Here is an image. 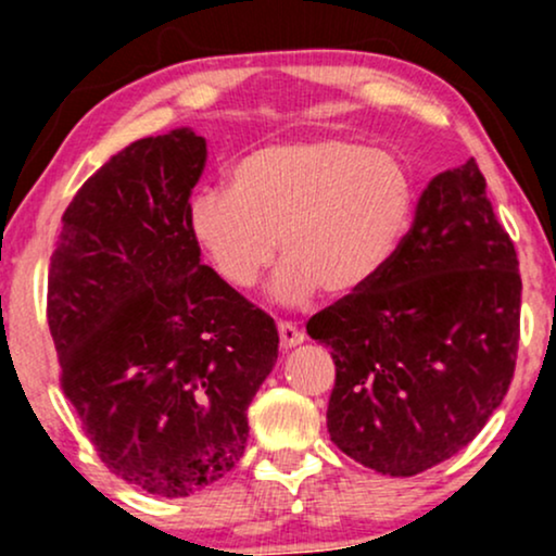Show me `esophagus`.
Listing matches in <instances>:
<instances>
[{
    "label": "esophagus",
    "mask_w": 556,
    "mask_h": 556,
    "mask_svg": "<svg viewBox=\"0 0 556 556\" xmlns=\"http://www.w3.org/2000/svg\"><path fill=\"white\" fill-rule=\"evenodd\" d=\"M277 329H279V348H282V350L298 348V344L305 340L303 331H300L298 327H292L290 321H279Z\"/></svg>",
    "instance_id": "34e87169"
}]
</instances>
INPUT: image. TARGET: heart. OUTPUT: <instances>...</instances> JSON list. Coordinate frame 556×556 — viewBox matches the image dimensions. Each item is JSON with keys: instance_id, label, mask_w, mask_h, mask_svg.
<instances>
[{"instance_id": "obj_1", "label": "heart", "mask_w": 556, "mask_h": 556, "mask_svg": "<svg viewBox=\"0 0 556 556\" xmlns=\"http://www.w3.org/2000/svg\"><path fill=\"white\" fill-rule=\"evenodd\" d=\"M416 190L387 151L348 138H295L253 149L229 169V188L188 203L190 238L232 290H251L279 253L271 298L303 305L327 290L353 295L397 256Z\"/></svg>"}]
</instances>
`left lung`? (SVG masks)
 Wrapping results in <instances>:
<instances>
[{
    "instance_id": "obj_1",
    "label": "left lung",
    "mask_w": 556,
    "mask_h": 556,
    "mask_svg": "<svg viewBox=\"0 0 556 556\" xmlns=\"http://www.w3.org/2000/svg\"><path fill=\"white\" fill-rule=\"evenodd\" d=\"M520 292L518 253L478 164L433 177L387 269L305 327L337 366L331 442L384 476L457 455L513 381Z\"/></svg>"
}]
</instances>
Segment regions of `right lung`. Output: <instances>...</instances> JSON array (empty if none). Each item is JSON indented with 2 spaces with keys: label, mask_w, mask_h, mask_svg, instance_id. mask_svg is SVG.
<instances>
[{
  "label": "right lung",
  "mask_w": 556,
  "mask_h": 556,
  "mask_svg": "<svg viewBox=\"0 0 556 556\" xmlns=\"http://www.w3.org/2000/svg\"><path fill=\"white\" fill-rule=\"evenodd\" d=\"M203 167L190 127L125 146L70 201L49 266L83 431L114 476L169 500L235 468L279 348L274 318L201 264L188 203Z\"/></svg>",
  "instance_id": "1"
}]
</instances>
